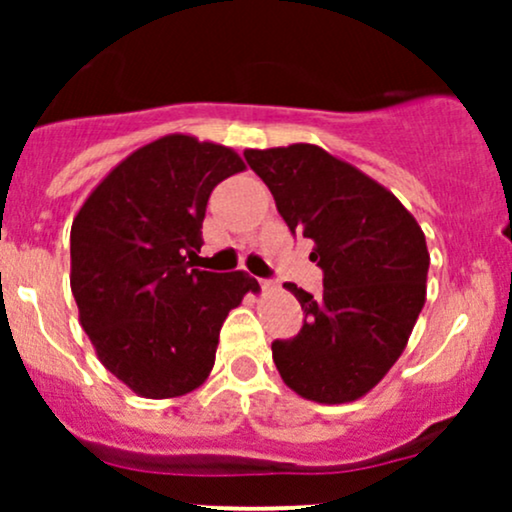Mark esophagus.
Wrapping results in <instances>:
<instances>
[{
    "mask_svg": "<svg viewBox=\"0 0 512 512\" xmlns=\"http://www.w3.org/2000/svg\"><path fill=\"white\" fill-rule=\"evenodd\" d=\"M260 286H262V291H276V284L274 281H269V279H260Z\"/></svg>",
    "mask_w": 512,
    "mask_h": 512,
    "instance_id": "obj_1",
    "label": "esophagus"
}]
</instances>
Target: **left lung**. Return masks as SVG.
<instances>
[{"instance_id": "obj_1", "label": "left lung", "mask_w": 512, "mask_h": 512, "mask_svg": "<svg viewBox=\"0 0 512 512\" xmlns=\"http://www.w3.org/2000/svg\"><path fill=\"white\" fill-rule=\"evenodd\" d=\"M291 233L313 240L320 296L284 284L305 320L276 339L281 380L317 404L368 395L407 346L426 303L431 255L414 216L387 187L315 144L248 149Z\"/></svg>"}]
</instances>
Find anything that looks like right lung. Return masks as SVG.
I'll return each mask as SVG.
<instances>
[{"label": "right lung", "mask_w": 512, "mask_h": 512, "mask_svg": "<svg viewBox=\"0 0 512 512\" xmlns=\"http://www.w3.org/2000/svg\"><path fill=\"white\" fill-rule=\"evenodd\" d=\"M245 170L228 146L166 134L120 161L74 216L69 284L79 322L117 380L146 399L197 390L223 320L260 284L192 269L211 190Z\"/></svg>", "instance_id": "1"}]
</instances>
